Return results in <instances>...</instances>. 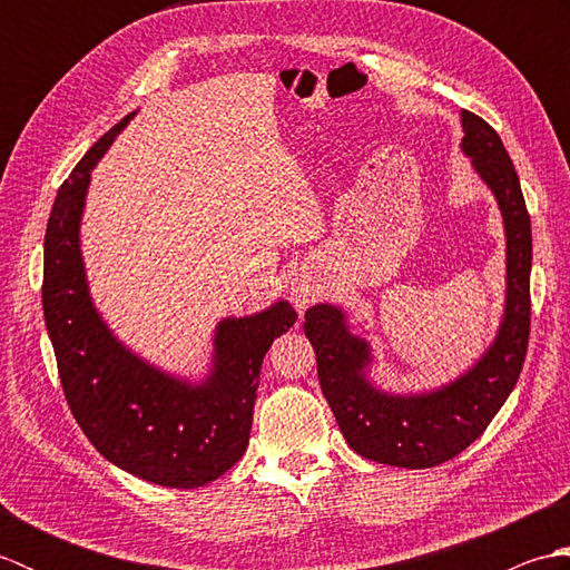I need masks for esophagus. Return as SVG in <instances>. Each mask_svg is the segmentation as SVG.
I'll use <instances>...</instances> for the list:
<instances>
[{
	"label": "esophagus",
	"mask_w": 570,
	"mask_h": 570,
	"mask_svg": "<svg viewBox=\"0 0 570 570\" xmlns=\"http://www.w3.org/2000/svg\"><path fill=\"white\" fill-rule=\"evenodd\" d=\"M292 301L298 311H306L313 301H316V288L311 286H294L292 288Z\"/></svg>",
	"instance_id": "obj_1"
}]
</instances>
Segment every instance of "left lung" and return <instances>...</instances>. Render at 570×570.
Wrapping results in <instances>:
<instances>
[{
  "mask_svg": "<svg viewBox=\"0 0 570 570\" xmlns=\"http://www.w3.org/2000/svg\"><path fill=\"white\" fill-rule=\"evenodd\" d=\"M463 151L494 196L504 227V308L498 333L451 382L416 392L384 390L367 337L337 304L306 311L304 333L316 350L321 390L347 445L374 463L423 470L478 441L512 394L529 343L531 220L514 164L485 119L460 112Z\"/></svg>",
  "mask_w": 570,
  "mask_h": 570,
  "instance_id": "left-lung-1",
  "label": "left lung"
}]
</instances>
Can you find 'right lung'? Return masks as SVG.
<instances>
[{
  "instance_id": "1",
  "label": "right lung",
  "mask_w": 570,
  "mask_h": 570,
  "mask_svg": "<svg viewBox=\"0 0 570 570\" xmlns=\"http://www.w3.org/2000/svg\"><path fill=\"white\" fill-rule=\"evenodd\" d=\"M135 115L107 131L58 190L43 242V318L68 406L100 455L154 485L193 490L247 451L264 355L298 316L276 298L217 321L200 377L168 372L119 341L92 301L80 225L92 168Z\"/></svg>"
}]
</instances>
